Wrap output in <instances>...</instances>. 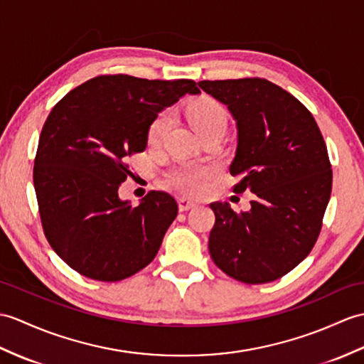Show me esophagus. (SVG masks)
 <instances>
[{"label": "esophagus", "mask_w": 364, "mask_h": 364, "mask_svg": "<svg viewBox=\"0 0 364 364\" xmlns=\"http://www.w3.org/2000/svg\"><path fill=\"white\" fill-rule=\"evenodd\" d=\"M197 205H198V203L191 200V198H180L178 200V208H180L181 213H184V210H189V209L197 208Z\"/></svg>", "instance_id": "1"}]
</instances>
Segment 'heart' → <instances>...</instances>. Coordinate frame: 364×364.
<instances>
[{
  "mask_svg": "<svg viewBox=\"0 0 364 364\" xmlns=\"http://www.w3.org/2000/svg\"><path fill=\"white\" fill-rule=\"evenodd\" d=\"M188 117L193 129L200 134L206 130L213 129H225L226 125V112L223 105L214 97L201 96L188 107ZM171 114L159 113L154 121L150 122L147 130V142L155 146L161 142L167 130L171 129ZM214 168L201 164H189L183 166L172 175V184L183 193H198L203 191L206 183L213 178Z\"/></svg>",
  "mask_w": 364,
  "mask_h": 364,
  "instance_id": "b5f03b06",
  "label": "heart"
}]
</instances>
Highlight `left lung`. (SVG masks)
<instances>
[{
    "instance_id": "8db88e82",
    "label": "left lung",
    "mask_w": 364,
    "mask_h": 364,
    "mask_svg": "<svg viewBox=\"0 0 364 364\" xmlns=\"http://www.w3.org/2000/svg\"><path fill=\"white\" fill-rule=\"evenodd\" d=\"M198 87L237 124L234 192L255 193L251 209L240 214L230 203H210V257L235 281H276L309 256L323 226L332 192L324 138L309 109L269 80H201Z\"/></svg>"
}]
</instances>
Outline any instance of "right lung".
Segmentation results:
<instances>
[{
	"mask_svg": "<svg viewBox=\"0 0 364 364\" xmlns=\"http://www.w3.org/2000/svg\"><path fill=\"white\" fill-rule=\"evenodd\" d=\"M189 79L99 75L58 100L41 129L33 188L43 231L58 257L95 281L116 282L147 267L178 214L172 196L151 191L138 206L117 196L127 164L147 146L159 112L184 95Z\"/></svg>",
	"mask_w": 364,
	"mask_h": 364,
	"instance_id": "right-lung-1",
	"label": "right lung"
}]
</instances>
